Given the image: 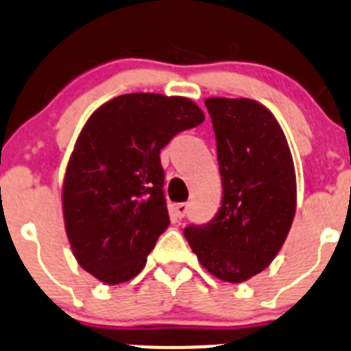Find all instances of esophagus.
<instances>
[{
    "instance_id": "34e87169",
    "label": "esophagus",
    "mask_w": 351,
    "mask_h": 351,
    "mask_svg": "<svg viewBox=\"0 0 351 351\" xmlns=\"http://www.w3.org/2000/svg\"><path fill=\"white\" fill-rule=\"evenodd\" d=\"M186 213H189V204H186V202L175 204V206H173V214H175V216L178 217V219L185 217Z\"/></svg>"
}]
</instances>
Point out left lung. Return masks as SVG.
<instances>
[{
  "label": "left lung",
  "mask_w": 351,
  "mask_h": 351,
  "mask_svg": "<svg viewBox=\"0 0 351 351\" xmlns=\"http://www.w3.org/2000/svg\"><path fill=\"white\" fill-rule=\"evenodd\" d=\"M223 199L214 219L183 234L204 269L243 283L266 269L288 237L297 176L283 128L261 103L209 97Z\"/></svg>",
  "instance_id": "8db88e82"
}]
</instances>
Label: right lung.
Returning <instances> with one entry per match:
<instances>
[{"label":"right lung","mask_w":351,"mask_h":351,"mask_svg":"<svg viewBox=\"0 0 351 351\" xmlns=\"http://www.w3.org/2000/svg\"><path fill=\"white\" fill-rule=\"evenodd\" d=\"M189 97L123 94L82 128L63 180V219L75 258L94 278L120 285L144 269L168 228L161 149L204 121Z\"/></svg>","instance_id":"right-lung-1"}]
</instances>
